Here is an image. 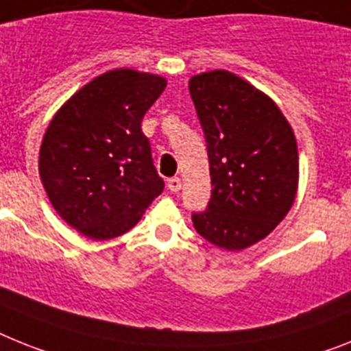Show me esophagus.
Segmentation results:
<instances>
[{
    "label": "esophagus",
    "instance_id": "obj_1",
    "mask_svg": "<svg viewBox=\"0 0 351 351\" xmlns=\"http://www.w3.org/2000/svg\"><path fill=\"white\" fill-rule=\"evenodd\" d=\"M167 187H169L171 193H178V191L182 189V180L178 176H173V178L167 180Z\"/></svg>",
    "mask_w": 351,
    "mask_h": 351
}]
</instances>
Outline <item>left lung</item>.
<instances>
[{
	"instance_id": "obj_1",
	"label": "left lung",
	"mask_w": 351,
	"mask_h": 351,
	"mask_svg": "<svg viewBox=\"0 0 351 351\" xmlns=\"http://www.w3.org/2000/svg\"><path fill=\"white\" fill-rule=\"evenodd\" d=\"M207 141L212 196L194 228L219 248L241 252L287 216L298 191L296 137L276 103L230 71L189 80Z\"/></svg>"
}]
</instances>
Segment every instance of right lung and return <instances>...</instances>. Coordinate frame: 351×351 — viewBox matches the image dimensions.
<instances>
[{
	"instance_id": "add662e5",
	"label": "right lung",
	"mask_w": 351,
	"mask_h": 351,
	"mask_svg": "<svg viewBox=\"0 0 351 351\" xmlns=\"http://www.w3.org/2000/svg\"><path fill=\"white\" fill-rule=\"evenodd\" d=\"M164 89L162 76L107 71L53 116L40 144V182L58 216L85 237L125 234L164 191L141 130Z\"/></svg>"
}]
</instances>
